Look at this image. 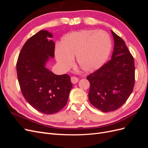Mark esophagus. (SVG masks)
<instances>
[{
	"label": "esophagus",
	"instance_id": "34e87169",
	"mask_svg": "<svg viewBox=\"0 0 148 148\" xmlns=\"http://www.w3.org/2000/svg\"><path fill=\"white\" fill-rule=\"evenodd\" d=\"M78 80L79 79L77 77H71V82L73 84H76L78 82Z\"/></svg>",
	"mask_w": 148,
	"mask_h": 148
}]
</instances>
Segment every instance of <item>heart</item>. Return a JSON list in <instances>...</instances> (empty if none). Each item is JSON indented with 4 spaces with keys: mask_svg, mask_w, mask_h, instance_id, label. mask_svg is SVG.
<instances>
[{
    "mask_svg": "<svg viewBox=\"0 0 148 148\" xmlns=\"http://www.w3.org/2000/svg\"><path fill=\"white\" fill-rule=\"evenodd\" d=\"M111 47L110 36L105 31L82 29L65 35L56 49L55 56L58 64L65 69L72 65L76 56L79 69L91 73L105 63Z\"/></svg>",
    "mask_w": 148,
    "mask_h": 148,
    "instance_id": "b5f03b06",
    "label": "heart"
}]
</instances>
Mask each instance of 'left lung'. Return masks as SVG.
<instances>
[{"label": "left lung", "mask_w": 148, "mask_h": 148, "mask_svg": "<svg viewBox=\"0 0 148 148\" xmlns=\"http://www.w3.org/2000/svg\"><path fill=\"white\" fill-rule=\"evenodd\" d=\"M114 47L111 60L88 75L91 104L104 112L118 109L127 101L135 84L133 57L123 40L111 30Z\"/></svg>", "instance_id": "left-lung-1"}]
</instances>
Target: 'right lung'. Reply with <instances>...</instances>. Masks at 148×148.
Returning a JSON list of instances; mask_svg holds the SVG:
<instances>
[{
    "instance_id": "right-lung-1",
    "label": "right lung",
    "mask_w": 148,
    "mask_h": 148,
    "mask_svg": "<svg viewBox=\"0 0 148 148\" xmlns=\"http://www.w3.org/2000/svg\"><path fill=\"white\" fill-rule=\"evenodd\" d=\"M53 34L41 30L25 42L16 64L17 77L25 99L36 110L53 114L66 105L72 83L69 75H57L46 68L54 57Z\"/></svg>"
}]
</instances>
